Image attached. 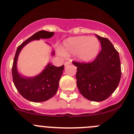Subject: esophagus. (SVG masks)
Returning <instances> with one entry per match:
<instances>
[{
  "label": "esophagus",
  "mask_w": 134,
  "mask_h": 134,
  "mask_svg": "<svg viewBox=\"0 0 134 134\" xmlns=\"http://www.w3.org/2000/svg\"><path fill=\"white\" fill-rule=\"evenodd\" d=\"M70 63H71V62H66L65 63V64H64V65L65 66H66V65H69V64H70Z\"/></svg>",
  "instance_id": "esophagus-1"
}]
</instances>
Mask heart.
Masks as SVG:
<instances>
[{"label": "heart", "mask_w": 134, "mask_h": 134, "mask_svg": "<svg viewBox=\"0 0 134 134\" xmlns=\"http://www.w3.org/2000/svg\"><path fill=\"white\" fill-rule=\"evenodd\" d=\"M99 40L94 36H76L66 39L59 46V52L62 56L75 55L82 62H88L98 54L100 49Z\"/></svg>", "instance_id": "obj_1"}]
</instances>
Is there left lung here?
Masks as SVG:
<instances>
[{"mask_svg":"<svg viewBox=\"0 0 134 134\" xmlns=\"http://www.w3.org/2000/svg\"><path fill=\"white\" fill-rule=\"evenodd\" d=\"M100 42L101 51L90 63L72 62L77 67L76 84L87 100L100 102L117 89L121 77L119 55L108 39L95 34Z\"/></svg>","mask_w":134,"mask_h":134,"instance_id":"left-lung-1","label":"left lung"}]
</instances>
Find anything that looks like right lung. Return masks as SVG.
<instances>
[{"instance_id":"right-lung-1","label":"right lung","mask_w":134,"mask_h":134,"mask_svg":"<svg viewBox=\"0 0 134 134\" xmlns=\"http://www.w3.org/2000/svg\"><path fill=\"white\" fill-rule=\"evenodd\" d=\"M54 35V32L41 30L27 39L18 47L12 67L13 83L19 93L28 100L34 102H44L52 98L57 93L59 81L63 73L64 65L56 67L48 63L39 75L35 76H26L19 73L17 69V60L21 50L30 42L41 39H49ZM48 44V43H47ZM55 52L52 51L54 56Z\"/></svg>"}]
</instances>
